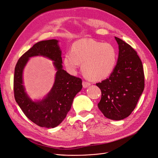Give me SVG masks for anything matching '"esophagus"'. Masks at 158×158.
Returning a JSON list of instances; mask_svg holds the SVG:
<instances>
[{
  "instance_id": "34e87169",
  "label": "esophagus",
  "mask_w": 158,
  "mask_h": 158,
  "mask_svg": "<svg viewBox=\"0 0 158 158\" xmlns=\"http://www.w3.org/2000/svg\"><path fill=\"white\" fill-rule=\"evenodd\" d=\"M82 85H83V88H86V87H89V86L91 85V84H90L89 83L87 82V81H83Z\"/></svg>"
}]
</instances>
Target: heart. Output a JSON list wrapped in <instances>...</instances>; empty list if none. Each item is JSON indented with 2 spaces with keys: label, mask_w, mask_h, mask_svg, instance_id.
<instances>
[{
  "label": "heart",
  "mask_w": 158,
  "mask_h": 158,
  "mask_svg": "<svg viewBox=\"0 0 158 158\" xmlns=\"http://www.w3.org/2000/svg\"><path fill=\"white\" fill-rule=\"evenodd\" d=\"M71 52L65 54L63 62L71 74L82 64L85 77L91 81H100L110 75L116 67L118 54L111 44L83 39L73 44Z\"/></svg>",
  "instance_id": "heart-1"
}]
</instances>
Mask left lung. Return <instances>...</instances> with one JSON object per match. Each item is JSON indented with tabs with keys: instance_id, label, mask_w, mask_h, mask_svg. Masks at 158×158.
<instances>
[{
	"instance_id": "8db88e82",
	"label": "left lung",
	"mask_w": 158,
	"mask_h": 158,
	"mask_svg": "<svg viewBox=\"0 0 158 158\" xmlns=\"http://www.w3.org/2000/svg\"><path fill=\"white\" fill-rule=\"evenodd\" d=\"M118 58L114 70L108 79L96 83L102 91L98 106L109 119L127 118L136 107L145 87L142 62L137 53L123 40L115 37Z\"/></svg>"
}]
</instances>
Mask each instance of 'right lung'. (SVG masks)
Masks as SVG:
<instances>
[{"instance_id":"1","label":"right lung","mask_w":158,"mask_h":158,"mask_svg":"<svg viewBox=\"0 0 158 158\" xmlns=\"http://www.w3.org/2000/svg\"><path fill=\"white\" fill-rule=\"evenodd\" d=\"M57 40L35 44L18 60L15 68L14 96L25 115L41 127L54 128L60 124L70 110L73 99L82 89V80L62 69L61 50ZM42 56L53 60L57 71L53 88L42 101H33L25 92L23 82L24 67L32 56Z\"/></svg>"}]
</instances>
